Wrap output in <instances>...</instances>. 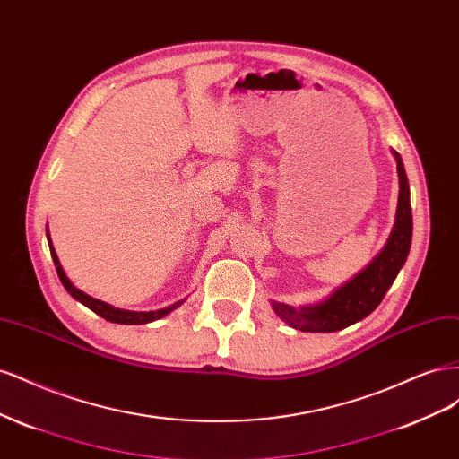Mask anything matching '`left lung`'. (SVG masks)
Segmentation results:
<instances>
[{"instance_id": "left-lung-1", "label": "left lung", "mask_w": 459, "mask_h": 459, "mask_svg": "<svg viewBox=\"0 0 459 459\" xmlns=\"http://www.w3.org/2000/svg\"><path fill=\"white\" fill-rule=\"evenodd\" d=\"M393 155L396 159L400 191L391 238H388L383 251L368 264L366 270L356 273L351 281L333 290V295H329L324 302L302 308H293L283 302H272L273 312L290 327L308 333H333L349 327L377 308L388 287L394 283L410 253L413 221L404 162H402L396 151H393Z\"/></svg>"}]
</instances>
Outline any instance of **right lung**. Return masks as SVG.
Listing matches in <instances>:
<instances>
[{"mask_svg": "<svg viewBox=\"0 0 459 459\" xmlns=\"http://www.w3.org/2000/svg\"><path fill=\"white\" fill-rule=\"evenodd\" d=\"M48 233V243H49V251H51V258H53V264H55V270H57V275L59 280L63 283V287L71 293L78 302L84 304V307H88L90 310H93L97 316L105 317L107 322H113V324H128V325H140V324H149V322H155V319H160L162 316L170 314L172 310H176L179 304H182L184 300H179L176 304H172V307H166V308H160V310H151V312H132V310H120V308H115L110 307V304L103 302V300H97L86 293H82L80 289H76L71 280H68L61 262L57 258V253H55V248L51 245V239H49V231L46 230Z\"/></svg>", "mask_w": 459, "mask_h": 459, "instance_id": "obj_1", "label": "right lung"}]
</instances>
